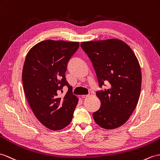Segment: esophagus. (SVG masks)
Returning <instances> with one entry per match:
<instances>
[{
    "label": "esophagus",
    "instance_id": "34e87169",
    "mask_svg": "<svg viewBox=\"0 0 160 160\" xmlns=\"http://www.w3.org/2000/svg\"><path fill=\"white\" fill-rule=\"evenodd\" d=\"M92 96V93H89L88 95H82V96H81V97H82V98H88V97Z\"/></svg>",
    "mask_w": 160,
    "mask_h": 160
}]
</instances>
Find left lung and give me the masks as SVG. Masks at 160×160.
Wrapping results in <instances>:
<instances>
[{"mask_svg":"<svg viewBox=\"0 0 160 160\" xmlns=\"http://www.w3.org/2000/svg\"><path fill=\"white\" fill-rule=\"evenodd\" d=\"M81 48L91 60L99 87L101 106L93 113L98 126L111 130L125 123L134 111L141 89L142 75L137 58L123 41L112 39L82 42Z\"/></svg>","mask_w":160,"mask_h":160,"instance_id":"left-lung-1","label":"left lung"}]
</instances>
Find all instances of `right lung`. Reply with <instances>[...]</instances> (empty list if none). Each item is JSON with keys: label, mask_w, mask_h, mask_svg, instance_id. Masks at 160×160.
<instances>
[{"label": "right lung", "mask_w": 160, "mask_h": 160, "mask_svg": "<svg viewBox=\"0 0 160 160\" xmlns=\"http://www.w3.org/2000/svg\"><path fill=\"white\" fill-rule=\"evenodd\" d=\"M79 47L78 42L46 40L32 47L26 57L22 83L26 99L37 119L52 130L71 123L79 101L65 77L68 61ZM64 86L68 92L59 97Z\"/></svg>", "instance_id": "1"}]
</instances>
